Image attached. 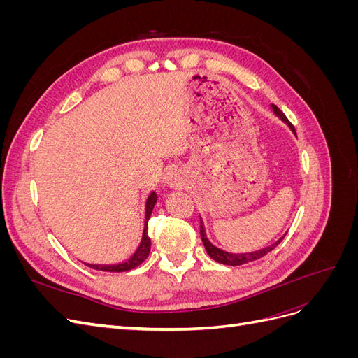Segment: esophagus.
<instances>
[{
	"label": "esophagus",
	"mask_w": 358,
	"mask_h": 358,
	"mask_svg": "<svg viewBox=\"0 0 358 358\" xmlns=\"http://www.w3.org/2000/svg\"><path fill=\"white\" fill-rule=\"evenodd\" d=\"M180 173L178 170H171V171H167L166 175V183H169V185H180Z\"/></svg>",
	"instance_id": "34e87169"
}]
</instances>
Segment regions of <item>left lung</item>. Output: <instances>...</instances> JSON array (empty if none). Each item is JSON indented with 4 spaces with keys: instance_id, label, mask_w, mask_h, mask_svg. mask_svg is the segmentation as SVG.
<instances>
[{
    "instance_id": "left-lung-1",
    "label": "left lung",
    "mask_w": 358,
    "mask_h": 358,
    "mask_svg": "<svg viewBox=\"0 0 358 358\" xmlns=\"http://www.w3.org/2000/svg\"><path fill=\"white\" fill-rule=\"evenodd\" d=\"M272 109H273L275 115H276L278 117L282 119V121H284L285 124H288V127L291 128V131L296 134L294 127H292V125L289 124L287 116H285L282 112H280L279 107H276L275 104H272ZM200 236H201V242H203V245H204V248H206V252H208L209 257H210L212 259H215L216 263H221V264H225V266H242V264H246V263L255 262V259L263 258V257L267 255L270 251H273V249H275L280 242H282L285 234H284L282 237H280L279 241H276L275 243H272V245H268V246H266V248H263V249H258V251L245 252V254H231V252L222 251V249H220V248H216L215 245H212V243L209 242V239H208V236H206L204 224H203L201 218H200Z\"/></svg>"
}]
</instances>
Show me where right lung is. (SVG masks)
Returning a JSON list of instances; mask_svg holds the SVG:
<instances>
[{
    "mask_svg": "<svg viewBox=\"0 0 358 358\" xmlns=\"http://www.w3.org/2000/svg\"><path fill=\"white\" fill-rule=\"evenodd\" d=\"M155 203H157V194L152 191L149 194V197L146 200L145 229H143L142 241H140V245L137 246V249L131 257L125 259V262L117 263V264H90V263H83V264L94 268V270H101V272H128V270H131V268L137 267L138 264H142L145 259L148 258L149 251H150V239L148 236V221L150 218V213H152V210H154Z\"/></svg>",
    "mask_w": 358,
    "mask_h": 358,
    "instance_id": "add662e5",
    "label": "right lung"
}]
</instances>
